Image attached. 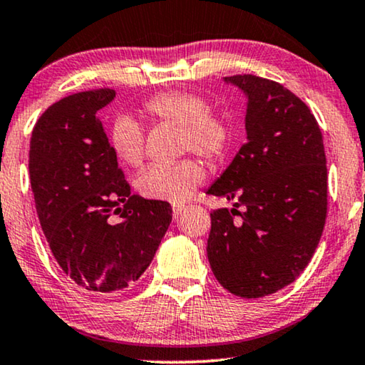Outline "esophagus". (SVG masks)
I'll list each match as a JSON object with an SVG mask.
<instances>
[{
	"instance_id": "34e87169",
	"label": "esophagus",
	"mask_w": 365,
	"mask_h": 365,
	"mask_svg": "<svg viewBox=\"0 0 365 365\" xmlns=\"http://www.w3.org/2000/svg\"><path fill=\"white\" fill-rule=\"evenodd\" d=\"M184 211H186V207L181 206V204H174V206H173V217H174V221H179V217L182 216Z\"/></svg>"
}]
</instances>
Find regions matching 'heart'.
Returning a JSON list of instances; mask_svg holds the SVG:
<instances>
[{
    "mask_svg": "<svg viewBox=\"0 0 365 365\" xmlns=\"http://www.w3.org/2000/svg\"><path fill=\"white\" fill-rule=\"evenodd\" d=\"M146 111L161 121L181 128V148L219 159L227 151L232 138L231 123L221 114L209 111L202 96L191 91H166L146 103ZM109 146L126 166H139L144 158V136L139 124L129 116H119L109 131ZM204 179L202 164L192 158L178 163H156L136 179V189L154 201L181 204Z\"/></svg>",
    "mask_w": 365,
    "mask_h": 365,
    "instance_id": "heart-1",
    "label": "heart"
}]
</instances>
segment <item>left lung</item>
I'll return each mask as SVG.
<instances>
[{"label":"left lung","instance_id":"obj_1","mask_svg":"<svg viewBox=\"0 0 365 365\" xmlns=\"http://www.w3.org/2000/svg\"><path fill=\"white\" fill-rule=\"evenodd\" d=\"M222 81L247 99V138L206 191L236 201L211 212L207 259L224 289L257 299L296 281L316 251L327 214L326 153L311 109L282 84L252 74Z\"/></svg>","mask_w":365,"mask_h":365}]
</instances>
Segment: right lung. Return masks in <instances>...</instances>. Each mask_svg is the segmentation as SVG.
Masks as SVG:
<instances>
[{"instance_id": "obj_1", "label": "right lung", "mask_w": 365, "mask_h": 365, "mask_svg": "<svg viewBox=\"0 0 365 365\" xmlns=\"http://www.w3.org/2000/svg\"><path fill=\"white\" fill-rule=\"evenodd\" d=\"M114 98L108 88L63 98L41 114L29 143V179L53 256L94 294L131 287L173 219L171 204L131 194L124 181L98 118Z\"/></svg>"}]
</instances>
